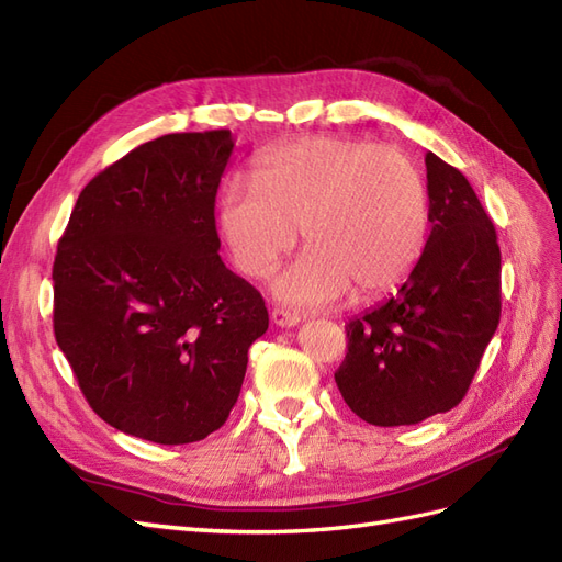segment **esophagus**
Returning a JSON list of instances; mask_svg holds the SVG:
<instances>
[{
    "label": "esophagus",
    "mask_w": 562,
    "mask_h": 562,
    "mask_svg": "<svg viewBox=\"0 0 562 562\" xmlns=\"http://www.w3.org/2000/svg\"><path fill=\"white\" fill-rule=\"evenodd\" d=\"M270 321L276 323L278 327H294V325H299L301 318H299L296 313H290V311H284V308H272Z\"/></svg>",
    "instance_id": "esophagus-1"
}]
</instances>
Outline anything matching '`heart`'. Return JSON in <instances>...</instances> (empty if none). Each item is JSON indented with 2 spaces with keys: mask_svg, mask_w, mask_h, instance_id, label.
Returning a JSON list of instances; mask_svg holds the SVG:
<instances>
[{
  "mask_svg": "<svg viewBox=\"0 0 562 562\" xmlns=\"http://www.w3.org/2000/svg\"><path fill=\"white\" fill-rule=\"evenodd\" d=\"M429 194L423 172L394 147L308 135L278 144L249 180L218 194V229L233 263L263 280L294 249L306 251L272 282L292 308H323L353 292L372 301L404 282L427 239Z\"/></svg>",
  "mask_w": 562,
  "mask_h": 562,
  "instance_id": "heart-1",
  "label": "heart"
}]
</instances>
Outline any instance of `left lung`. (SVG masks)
<instances>
[{
	"mask_svg": "<svg viewBox=\"0 0 562 562\" xmlns=\"http://www.w3.org/2000/svg\"><path fill=\"white\" fill-rule=\"evenodd\" d=\"M429 237L406 282L347 323L335 382L358 418L415 425L465 396L501 318V249L463 172L425 156Z\"/></svg>",
	"mask_w": 562,
	"mask_h": 562,
	"instance_id": "left-lung-1",
	"label": "left lung"
}]
</instances>
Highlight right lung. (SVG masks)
Masks as SVG:
<instances>
[{"mask_svg":"<svg viewBox=\"0 0 562 562\" xmlns=\"http://www.w3.org/2000/svg\"><path fill=\"white\" fill-rule=\"evenodd\" d=\"M229 131L139 144L80 192L54 258V335L92 411L125 435L192 443L218 429L268 308L225 268L215 194Z\"/></svg>","mask_w":562,"mask_h":562,"instance_id":"add662e5","label":"right lung"}]
</instances>
